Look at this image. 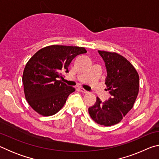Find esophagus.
<instances>
[{
    "label": "esophagus",
    "mask_w": 159,
    "mask_h": 159,
    "mask_svg": "<svg viewBox=\"0 0 159 159\" xmlns=\"http://www.w3.org/2000/svg\"><path fill=\"white\" fill-rule=\"evenodd\" d=\"M80 92H82L83 93H88V91L85 90V89H83V88H80Z\"/></svg>",
    "instance_id": "34e87169"
}]
</instances>
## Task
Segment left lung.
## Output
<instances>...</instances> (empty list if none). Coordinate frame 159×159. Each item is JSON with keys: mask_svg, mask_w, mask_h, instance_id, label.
<instances>
[{"mask_svg": "<svg viewBox=\"0 0 159 159\" xmlns=\"http://www.w3.org/2000/svg\"><path fill=\"white\" fill-rule=\"evenodd\" d=\"M98 52L105 63V84L111 97L105 102L97 98L88 112L97 123L111 126L119 123L133 107L139 92V75L130 61L119 54Z\"/></svg>", "mask_w": 159, "mask_h": 159, "instance_id": "1", "label": "left lung"}]
</instances>
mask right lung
Returning <instances> with one entry per match:
<instances>
[{"label": "right lung", "instance_id": "obj_1", "mask_svg": "<svg viewBox=\"0 0 159 159\" xmlns=\"http://www.w3.org/2000/svg\"><path fill=\"white\" fill-rule=\"evenodd\" d=\"M87 51L84 48L53 45L42 48L26 63L22 82L26 101L42 116L55 114L62 108L75 88L59 80L77 55Z\"/></svg>", "mask_w": 159, "mask_h": 159}]
</instances>
